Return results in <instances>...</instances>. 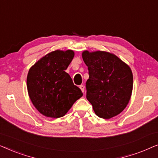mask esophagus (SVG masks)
<instances>
[{"instance_id": "1", "label": "esophagus", "mask_w": 158, "mask_h": 158, "mask_svg": "<svg viewBox=\"0 0 158 158\" xmlns=\"http://www.w3.org/2000/svg\"><path fill=\"white\" fill-rule=\"evenodd\" d=\"M80 88H81V89L82 92L84 93V91H85V87H84V85H80Z\"/></svg>"}]
</instances>
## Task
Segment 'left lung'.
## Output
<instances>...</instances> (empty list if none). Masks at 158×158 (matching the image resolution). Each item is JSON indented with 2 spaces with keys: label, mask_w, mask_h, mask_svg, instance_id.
Masks as SVG:
<instances>
[{
  "label": "left lung",
  "mask_w": 158,
  "mask_h": 158,
  "mask_svg": "<svg viewBox=\"0 0 158 158\" xmlns=\"http://www.w3.org/2000/svg\"><path fill=\"white\" fill-rule=\"evenodd\" d=\"M88 66L86 98L98 117L109 119L127 107L133 88V75L128 64L104 51L82 53Z\"/></svg>",
  "instance_id": "left-lung-1"
}]
</instances>
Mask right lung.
<instances>
[{
	"mask_svg": "<svg viewBox=\"0 0 158 158\" xmlns=\"http://www.w3.org/2000/svg\"><path fill=\"white\" fill-rule=\"evenodd\" d=\"M75 53L73 50L51 52L38 60L27 75L28 94L42 115L60 118L65 115L83 96L65 71Z\"/></svg>",
	"mask_w": 158,
	"mask_h": 158,
	"instance_id": "1",
	"label": "right lung"
}]
</instances>
